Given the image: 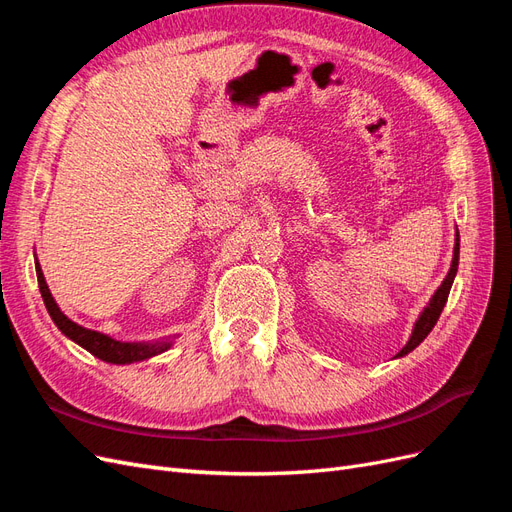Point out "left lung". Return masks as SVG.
Here are the masks:
<instances>
[{"mask_svg": "<svg viewBox=\"0 0 512 512\" xmlns=\"http://www.w3.org/2000/svg\"><path fill=\"white\" fill-rule=\"evenodd\" d=\"M457 267H459V232H457V239H455V254H453V265H451V271H448L446 280L442 282V286L436 290V294H433V299L429 301V305L425 307V312L421 314V318H418V322L414 324V331H412V337L410 342L399 350L397 356H404L408 352H412L418 344L423 342V339L429 335V331L433 329V324L438 322L442 309L446 305V299H448V292H451V286H453V280H455V273H457Z\"/></svg>", "mask_w": 512, "mask_h": 512, "instance_id": "left-lung-1", "label": "left lung"}]
</instances>
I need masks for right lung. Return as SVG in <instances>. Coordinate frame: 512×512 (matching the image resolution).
Instances as JSON below:
<instances>
[{
  "label": "right lung",
  "mask_w": 512,
  "mask_h": 512,
  "mask_svg": "<svg viewBox=\"0 0 512 512\" xmlns=\"http://www.w3.org/2000/svg\"><path fill=\"white\" fill-rule=\"evenodd\" d=\"M36 273H38V286H40L42 301H44L46 309H49V314H51L53 322L59 327V331L68 335L72 342H76L79 346H83L85 350H89L94 356H98V359H102L106 363L123 365V363L145 361V359H149V356L160 354L170 346L166 342H160V344H123V342H117V339L106 337L98 331L79 327V324L72 322L68 316L61 314V309L57 307L55 299L51 297L49 286H46V282H44V275H42V269H40L38 262H36Z\"/></svg>",
  "instance_id": "obj_1"
}]
</instances>
